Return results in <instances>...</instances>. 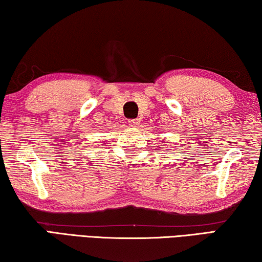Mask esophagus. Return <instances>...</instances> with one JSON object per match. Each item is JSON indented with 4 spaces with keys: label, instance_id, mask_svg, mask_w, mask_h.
<instances>
[{
    "label": "esophagus",
    "instance_id": "obj_1",
    "mask_svg": "<svg viewBox=\"0 0 262 262\" xmlns=\"http://www.w3.org/2000/svg\"><path fill=\"white\" fill-rule=\"evenodd\" d=\"M127 123H128V125H130L131 127H136V126L139 125L138 119H130V121H128Z\"/></svg>",
    "mask_w": 262,
    "mask_h": 262
}]
</instances>
